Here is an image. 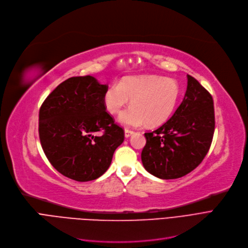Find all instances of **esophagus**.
I'll list each match as a JSON object with an SVG mask.
<instances>
[{
	"instance_id": "34e87169",
	"label": "esophagus",
	"mask_w": 248,
	"mask_h": 248,
	"mask_svg": "<svg viewBox=\"0 0 248 248\" xmlns=\"http://www.w3.org/2000/svg\"><path fill=\"white\" fill-rule=\"evenodd\" d=\"M124 134H125V137L128 138V137H130L132 134H134V131H131V130H128V129H125Z\"/></svg>"
}]
</instances>
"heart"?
<instances>
[{
    "mask_svg": "<svg viewBox=\"0 0 248 248\" xmlns=\"http://www.w3.org/2000/svg\"><path fill=\"white\" fill-rule=\"evenodd\" d=\"M181 95L179 82L159 76L126 77L104 93V105L113 115L120 113L131 100V107L121 113L119 122L126 127H141L146 123L157 126L172 115Z\"/></svg>",
    "mask_w": 248,
    "mask_h": 248,
    "instance_id": "1",
    "label": "heart"
}]
</instances>
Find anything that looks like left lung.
Masks as SVG:
<instances>
[{
	"instance_id": "left-lung-1",
	"label": "left lung",
	"mask_w": 248,
	"mask_h": 248,
	"mask_svg": "<svg viewBox=\"0 0 248 248\" xmlns=\"http://www.w3.org/2000/svg\"><path fill=\"white\" fill-rule=\"evenodd\" d=\"M179 108L156 130L144 133L141 152L144 169L162 180L179 179L194 170L208 153L215 130L213 98L200 82L186 76Z\"/></svg>"
}]
</instances>
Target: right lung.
Returning <instances> with one entry per match:
<instances>
[{
    "label": "right lung",
    "instance_id": "1",
    "mask_svg": "<svg viewBox=\"0 0 248 248\" xmlns=\"http://www.w3.org/2000/svg\"><path fill=\"white\" fill-rule=\"evenodd\" d=\"M107 89L92 76L69 78L41 106L42 149L52 167L66 178L77 182L100 178L124 141V130L106 111Z\"/></svg>",
    "mask_w": 248,
    "mask_h": 248
}]
</instances>
